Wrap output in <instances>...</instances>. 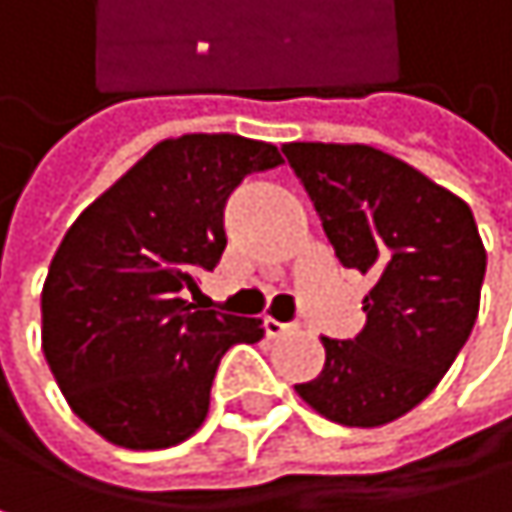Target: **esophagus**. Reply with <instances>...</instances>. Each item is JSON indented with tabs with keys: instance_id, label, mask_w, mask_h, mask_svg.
Wrapping results in <instances>:
<instances>
[{
	"instance_id": "obj_1",
	"label": "esophagus",
	"mask_w": 512,
	"mask_h": 512,
	"mask_svg": "<svg viewBox=\"0 0 512 512\" xmlns=\"http://www.w3.org/2000/svg\"><path fill=\"white\" fill-rule=\"evenodd\" d=\"M262 329H265V335H268V338H280V335H289V332H292V329H298V326H295V323H280V319L265 316Z\"/></svg>"
}]
</instances>
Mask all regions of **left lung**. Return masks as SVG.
I'll list each match as a JSON object with an SVG mask.
<instances>
[{"label":"left lung","mask_w":512,"mask_h":512,"mask_svg":"<svg viewBox=\"0 0 512 512\" xmlns=\"http://www.w3.org/2000/svg\"><path fill=\"white\" fill-rule=\"evenodd\" d=\"M289 168L344 268L371 277L356 338L295 392L332 422L374 428L413 410L471 338L486 250L471 208L413 165L365 147L295 141Z\"/></svg>","instance_id":"8db88e82"}]
</instances>
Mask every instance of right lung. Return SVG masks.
<instances>
[{
	"label": "right lung",
	"mask_w": 512,
	"mask_h": 512,
	"mask_svg": "<svg viewBox=\"0 0 512 512\" xmlns=\"http://www.w3.org/2000/svg\"><path fill=\"white\" fill-rule=\"evenodd\" d=\"M280 162L274 144L241 135L162 141L62 238L41 292L44 359L105 440H186L208 416L226 350L265 335L262 319L196 310L183 289L217 268L235 186Z\"/></svg>",
	"instance_id": "1"
}]
</instances>
